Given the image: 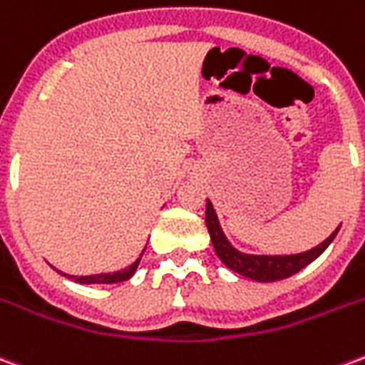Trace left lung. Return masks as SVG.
Instances as JSON below:
<instances>
[{
  "label": "left lung",
  "mask_w": 365,
  "mask_h": 365,
  "mask_svg": "<svg viewBox=\"0 0 365 365\" xmlns=\"http://www.w3.org/2000/svg\"><path fill=\"white\" fill-rule=\"evenodd\" d=\"M205 222L209 235H211V242L215 246V252L221 258L222 264L232 272L245 275V277H250V279H256V282H279V279H285L289 275L297 274L299 269L309 266L311 262L317 260L329 248V245L334 240L338 232L336 229L322 245L309 250V252L293 254V256H250V254L238 252L237 248H232L229 240L225 238L219 219H217V213H215L209 199H207Z\"/></svg>",
  "instance_id": "8db88e82"
}]
</instances>
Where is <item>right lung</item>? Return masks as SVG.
<instances>
[{
    "label": "right lung",
    "instance_id": "add662e5",
    "mask_svg": "<svg viewBox=\"0 0 365 365\" xmlns=\"http://www.w3.org/2000/svg\"><path fill=\"white\" fill-rule=\"evenodd\" d=\"M140 258H143V254H140ZM140 258L133 264V266H128L127 269H123V272H115V274H97V275H70L74 282L78 283H119V282H127L130 275L136 272V266H138V262Z\"/></svg>",
    "mask_w": 365,
    "mask_h": 365
}]
</instances>
